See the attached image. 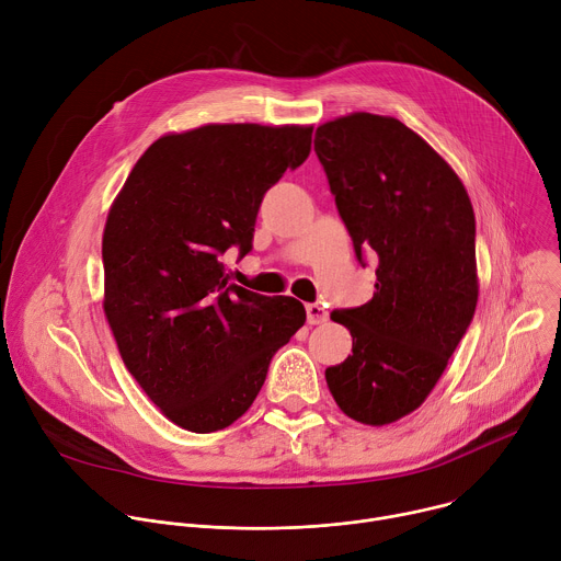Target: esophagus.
<instances>
[{
    "label": "esophagus",
    "mask_w": 561,
    "mask_h": 561,
    "mask_svg": "<svg viewBox=\"0 0 561 561\" xmlns=\"http://www.w3.org/2000/svg\"><path fill=\"white\" fill-rule=\"evenodd\" d=\"M306 317H308V324L310 327L329 322V312H327V308L322 304H306Z\"/></svg>",
    "instance_id": "obj_1"
}]
</instances>
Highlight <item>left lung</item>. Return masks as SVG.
<instances>
[{
    "mask_svg": "<svg viewBox=\"0 0 561 561\" xmlns=\"http://www.w3.org/2000/svg\"><path fill=\"white\" fill-rule=\"evenodd\" d=\"M314 152L357 260H379L373 299L331 312L353 355L327 368V383L344 415L388 426L424 404L474 314L472 204L446 159L388 115L317 126Z\"/></svg>",
    "mask_w": 561,
    "mask_h": 561,
    "instance_id": "left-lung-1",
    "label": "left lung"
}]
</instances>
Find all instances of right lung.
<instances>
[{
    "mask_svg": "<svg viewBox=\"0 0 561 561\" xmlns=\"http://www.w3.org/2000/svg\"><path fill=\"white\" fill-rule=\"evenodd\" d=\"M312 126L206 124L137 159L102 237L104 314L119 355L173 424L242 417L271 357L306 322L295 297L228 284L219 255L251 251L264 193L310 152Z\"/></svg>",
    "mask_w": 561,
    "mask_h": 561,
    "instance_id": "right-lung-1",
    "label": "right lung"
}]
</instances>
